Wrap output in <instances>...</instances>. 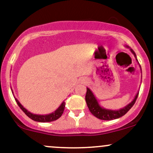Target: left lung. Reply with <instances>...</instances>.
Instances as JSON below:
<instances>
[{"label": "left lung", "instance_id": "8db88e82", "mask_svg": "<svg viewBox=\"0 0 153 153\" xmlns=\"http://www.w3.org/2000/svg\"><path fill=\"white\" fill-rule=\"evenodd\" d=\"M130 51L132 52L134 56L136 58V55H135V52H134L132 49H130ZM137 61H138V60H137ZM138 93H137L135 98H134L133 101H132V102L129 103V104H128V105H126L125 107L122 108V109H118V110H111V109H106L101 107V106L99 105V104H98V101H97L95 95H93L92 92L89 89V88H86L85 100L89 111H90L91 113H92L94 116H95L96 118H99V119L101 120L110 121V120L121 118L123 115H124L132 107V106L135 104L137 98H138Z\"/></svg>", "mask_w": 153, "mask_h": 153}]
</instances>
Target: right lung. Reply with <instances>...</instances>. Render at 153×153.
Here are the masks:
<instances>
[{
	"label": "right lung",
	"mask_w": 153,
	"mask_h": 153,
	"mask_svg": "<svg viewBox=\"0 0 153 153\" xmlns=\"http://www.w3.org/2000/svg\"><path fill=\"white\" fill-rule=\"evenodd\" d=\"M15 101H16L17 104L19 106V107L22 109L23 112H24L29 118H31V119L33 120V121H38V122H50V121H55V120L58 119V118L62 115L64 110V108H65V102L64 101V102L61 104V106H60L55 112H52V113L45 115H35V114L31 113V112H29L28 110H27L24 106L20 104V102L16 99V98H15Z\"/></svg>",
	"instance_id": "1"
}]
</instances>
